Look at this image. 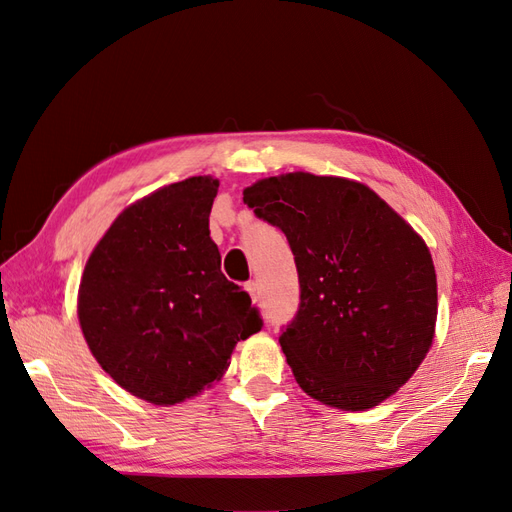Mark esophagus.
<instances>
[{
	"label": "esophagus",
	"mask_w": 512,
	"mask_h": 512,
	"mask_svg": "<svg viewBox=\"0 0 512 512\" xmlns=\"http://www.w3.org/2000/svg\"><path fill=\"white\" fill-rule=\"evenodd\" d=\"M244 289L249 291V295H251V299H253V301H257V297H259V291H257V282H255V280H249V282H246Z\"/></svg>",
	"instance_id": "esophagus-1"
}]
</instances>
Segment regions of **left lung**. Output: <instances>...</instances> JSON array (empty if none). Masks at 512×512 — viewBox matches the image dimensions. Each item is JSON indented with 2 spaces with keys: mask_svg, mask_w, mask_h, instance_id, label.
Returning a JSON list of instances; mask_svg holds the SVG:
<instances>
[{
  "mask_svg": "<svg viewBox=\"0 0 512 512\" xmlns=\"http://www.w3.org/2000/svg\"><path fill=\"white\" fill-rule=\"evenodd\" d=\"M244 204L287 236L299 308L280 346L301 390L365 411L424 361L437 274L424 240L363 183L289 173L244 189Z\"/></svg>",
  "mask_w": 512,
  "mask_h": 512,
  "instance_id": "8db88e82",
  "label": "left lung"
}]
</instances>
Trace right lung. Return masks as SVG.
<instances>
[{"label":"right lung","mask_w":512,"mask_h":512,"mask_svg":"<svg viewBox=\"0 0 512 512\" xmlns=\"http://www.w3.org/2000/svg\"><path fill=\"white\" fill-rule=\"evenodd\" d=\"M219 181L192 177L128 206L92 251L78 316L90 352L124 390L175 405L225 373L261 331L251 297L221 272L208 232Z\"/></svg>","instance_id":"1"}]
</instances>
